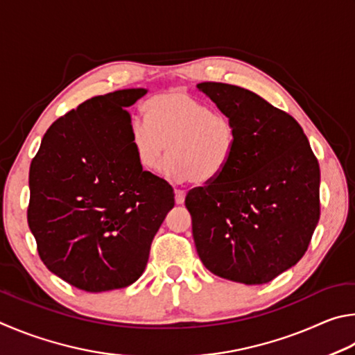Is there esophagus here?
<instances>
[{"mask_svg": "<svg viewBox=\"0 0 355 355\" xmlns=\"http://www.w3.org/2000/svg\"><path fill=\"white\" fill-rule=\"evenodd\" d=\"M174 200H176V204H182L185 201V191L181 189L174 190Z\"/></svg>", "mask_w": 355, "mask_h": 355, "instance_id": "obj_1", "label": "esophagus"}]
</instances>
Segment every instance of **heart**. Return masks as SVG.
<instances>
[{
  "label": "heart",
  "instance_id": "1",
  "mask_svg": "<svg viewBox=\"0 0 355 355\" xmlns=\"http://www.w3.org/2000/svg\"><path fill=\"white\" fill-rule=\"evenodd\" d=\"M146 121L130 124V146L141 168L165 166L174 181L212 184L226 171L237 134L231 118L184 90H170L148 99Z\"/></svg>",
  "mask_w": 355,
  "mask_h": 355
}]
</instances>
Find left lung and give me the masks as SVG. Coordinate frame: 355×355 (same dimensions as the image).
Wrapping results in <instances>:
<instances>
[{
    "label": "left lung",
    "instance_id": "obj_1",
    "mask_svg": "<svg viewBox=\"0 0 355 355\" xmlns=\"http://www.w3.org/2000/svg\"><path fill=\"white\" fill-rule=\"evenodd\" d=\"M198 89L231 118L232 160L215 182L190 190L185 207L198 256L229 281L266 284L306 254L320 220V165L287 112L237 85Z\"/></svg>",
    "mask_w": 355,
    "mask_h": 355
}]
</instances>
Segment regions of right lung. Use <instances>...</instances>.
Masks as SVG:
<instances>
[{"label": "right lung", "mask_w": 355, "mask_h": 355, "mask_svg": "<svg viewBox=\"0 0 355 355\" xmlns=\"http://www.w3.org/2000/svg\"><path fill=\"white\" fill-rule=\"evenodd\" d=\"M145 93L87 99L49 126L31 162L28 225L42 262L90 293L141 276L174 206L171 185L143 170L130 146L126 107Z\"/></svg>", "instance_id": "add662e5"}]
</instances>
